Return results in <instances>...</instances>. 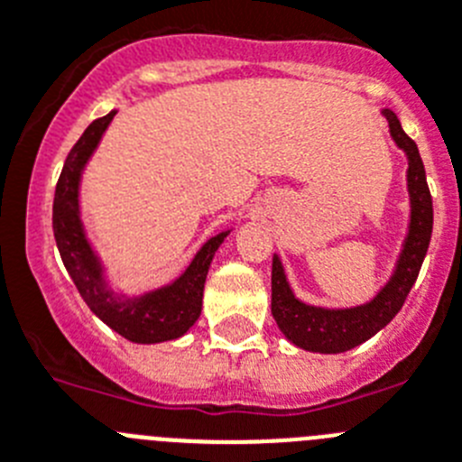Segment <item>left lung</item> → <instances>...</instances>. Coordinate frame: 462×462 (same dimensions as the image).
Listing matches in <instances>:
<instances>
[{
    "mask_svg": "<svg viewBox=\"0 0 462 462\" xmlns=\"http://www.w3.org/2000/svg\"><path fill=\"white\" fill-rule=\"evenodd\" d=\"M382 115L389 122V133L398 149L407 156V193H410V223L396 260L392 278L380 288L371 301L350 309H324L306 303L294 294L285 276L281 257L272 262V315L278 329L292 345L319 355H338L384 329L402 309L407 294L419 276L433 235V198L426 184V170L412 138H407L396 112L384 107Z\"/></svg>",
    "mask_w": 462,
    "mask_h": 462,
    "instance_id": "left-lung-1",
    "label": "left lung"
}]
</instances>
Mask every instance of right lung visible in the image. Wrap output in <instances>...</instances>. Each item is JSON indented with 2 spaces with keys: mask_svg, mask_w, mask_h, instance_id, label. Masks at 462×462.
Returning a JSON list of instances; mask_svg holds the SVG:
<instances>
[{
  "mask_svg": "<svg viewBox=\"0 0 462 462\" xmlns=\"http://www.w3.org/2000/svg\"><path fill=\"white\" fill-rule=\"evenodd\" d=\"M115 115L117 110H110L106 117L91 122L66 156L55 189L52 230L66 272L73 278L91 313L131 343H165L181 338L193 327L195 319L200 318L207 272L218 246L232 230L209 236L200 251L195 253L189 267L161 288L140 294H124L112 288L103 257L89 241L82 223L80 186L87 163L101 144Z\"/></svg>",
  "mask_w": 462,
  "mask_h": 462,
  "instance_id": "right-lung-1",
  "label": "right lung"
}]
</instances>
